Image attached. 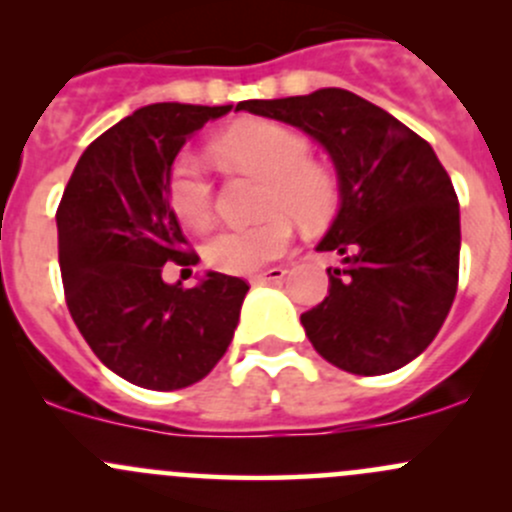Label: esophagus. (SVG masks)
<instances>
[{
  "label": "esophagus",
  "instance_id": "esophagus-1",
  "mask_svg": "<svg viewBox=\"0 0 512 512\" xmlns=\"http://www.w3.org/2000/svg\"><path fill=\"white\" fill-rule=\"evenodd\" d=\"M285 275H287L285 267H270V270L252 275L250 282H252V285H265V282H280Z\"/></svg>",
  "mask_w": 512,
  "mask_h": 512
}]
</instances>
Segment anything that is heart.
Masks as SVG:
<instances>
[{"instance_id":"1","label":"heart","mask_w":512,"mask_h":512,"mask_svg":"<svg viewBox=\"0 0 512 512\" xmlns=\"http://www.w3.org/2000/svg\"><path fill=\"white\" fill-rule=\"evenodd\" d=\"M215 151L230 163L270 180L265 208L277 213L250 225L220 227L205 242V260L210 267L245 275L277 260L292 242V218L280 208L314 218L332 200V180L319 165L307 160L309 143L280 123H242L215 143ZM168 200L180 223L195 230L210 223L213 185L193 153H183L170 168Z\"/></svg>"}]
</instances>
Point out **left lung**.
I'll use <instances>...</instances> for the list:
<instances>
[{"mask_svg":"<svg viewBox=\"0 0 512 512\" xmlns=\"http://www.w3.org/2000/svg\"><path fill=\"white\" fill-rule=\"evenodd\" d=\"M319 143L337 170L339 210L319 252H337L329 294L302 314L329 364L379 376L414 361L446 322L458 287L461 213L451 178L409 126L344 89L240 101Z\"/></svg>","mask_w":512,"mask_h":512,"instance_id":"8db88e82","label":"left lung"}]
</instances>
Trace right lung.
Listing matches in <instances>:
<instances>
[{
  "mask_svg": "<svg viewBox=\"0 0 512 512\" xmlns=\"http://www.w3.org/2000/svg\"><path fill=\"white\" fill-rule=\"evenodd\" d=\"M232 106L151 103L96 138L56 210L71 319L121 379L175 391L205 379L240 322L247 282L208 270L195 287L163 280L165 262L195 265L168 200L180 148Z\"/></svg>",
  "mask_w": 512,
  "mask_h": 512,
  "instance_id": "right-lung-1",
  "label": "right lung"
}]
</instances>
